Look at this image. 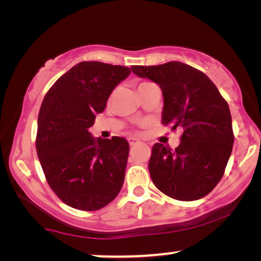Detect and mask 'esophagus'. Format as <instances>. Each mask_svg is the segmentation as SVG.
I'll return each mask as SVG.
<instances>
[{"instance_id":"obj_1","label":"esophagus","mask_w":261,"mask_h":261,"mask_svg":"<svg viewBox=\"0 0 261 261\" xmlns=\"http://www.w3.org/2000/svg\"><path fill=\"white\" fill-rule=\"evenodd\" d=\"M128 142H129L130 146H134V145H137V144H140V141L137 140V139H135V138H129V139H128Z\"/></svg>"}]
</instances>
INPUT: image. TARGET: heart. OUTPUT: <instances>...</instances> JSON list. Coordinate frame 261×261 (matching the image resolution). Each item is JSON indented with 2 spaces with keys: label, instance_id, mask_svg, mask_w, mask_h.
Returning a JSON list of instances; mask_svg holds the SVG:
<instances>
[{
  "label": "heart",
  "instance_id": "heart-1",
  "mask_svg": "<svg viewBox=\"0 0 261 261\" xmlns=\"http://www.w3.org/2000/svg\"><path fill=\"white\" fill-rule=\"evenodd\" d=\"M146 84H149V82H144V83H141L139 87H142V85H146Z\"/></svg>",
  "mask_w": 261,
  "mask_h": 261
}]
</instances>
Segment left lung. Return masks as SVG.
Listing matches in <instances>:
<instances>
[{"label":"left lung","instance_id":"obj_1","mask_svg":"<svg viewBox=\"0 0 261 261\" xmlns=\"http://www.w3.org/2000/svg\"><path fill=\"white\" fill-rule=\"evenodd\" d=\"M141 78L159 84L164 96L162 123L181 129L176 149L156 142L148 170L163 194L178 201L204 197L222 178L233 148L229 107L202 71L180 62L132 66Z\"/></svg>","mask_w":261,"mask_h":261}]
</instances>
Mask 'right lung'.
<instances>
[{
    "instance_id": "right-lung-1",
    "label": "right lung",
    "mask_w": 261,
    "mask_h": 261,
    "mask_svg": "<svg viewBox=\"0 0 261 261\" xmlns=\"http://www.w3.org/2000/svg\"><path fill=\"white\" fill-rule=\"evenodd\" d=\"M129 73L126 66L78 63L57 80L41 103L35 139L39 162L49 188L74 209H102L122 188L127 140L94 139L89 128Z\"/></svg>"
}]
</instances>
